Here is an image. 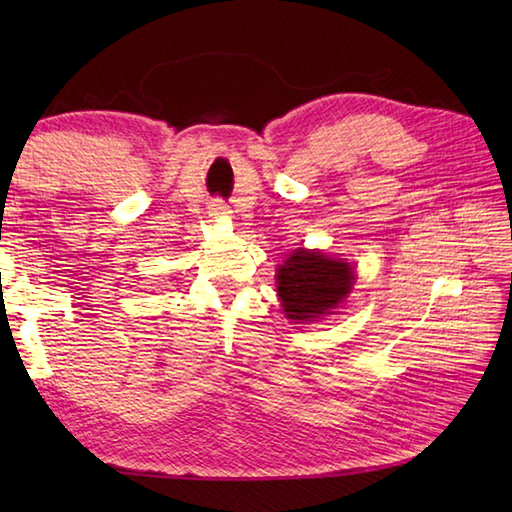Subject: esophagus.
Instances as JSON below:
<instances>
[{"label":"esophagus","mask_w":512,"mask_h":512,"mask_svg":"<svg viewBox=\"0 0 512 512\" xmlns=\"http://www.w3.org/2000/svg\"><path fill=\"white\" fill-rule=\"evenodd\" d=\"M209 213H211L213 217H222V215L228 213V206L224 204V200H213L211 206H209Z\"/></svg>","instance_id":"esophagus-1"}]
</instances>
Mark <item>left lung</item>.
Returning a JSON list of instances; mask_svg holds the SVG:
<instances>
[{"instance_id": "left-lung-1", "label": "left lung", "mask_w": 512, "mask_h": 512, "mask_svg": "<svg viewBox=\"0 0 512 512\" xmlns=\"http://www.w3.org/2000/svg\"><path fill=\"white\" fill-rule=\"evenodd\" d=\"M277 273L281 306L292 321H312L332 314L354 284L350 264L317 250H295Z\"/></svg>"}]
</instances>
